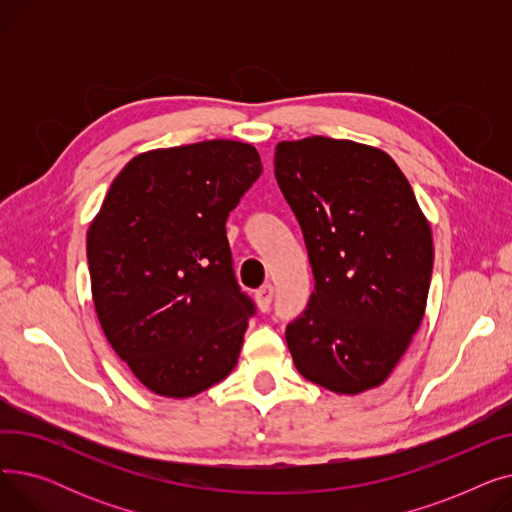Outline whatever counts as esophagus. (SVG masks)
Listing matches in <instances>:
<instances>
[{
	"label": "esophagus",
	"mask_w": 512,
	"mask_h": 512,
	"mask_svg": "<svg viewBox=\"0 0 512 512\" xmlns=\"http://www.w3.org/2000/svg\"><path fill=\"white\" fill-rule=\"evenodd\" d=\"M272 299H274V286H272V284H265V286H261V288L255 292L257 307H259L263 313L270 311Z\"/></svg>",
	"instance_id": "1"
}]
</instances>
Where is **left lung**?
<instances>
[{
	"instance_id": "8db88e82",
	"label": "left lung",
	"mask_w": 512,
	"mask_h": 512,
	"mask_svg": "<svg viewBox=\"0 0 512 512\" xmlns=\"http://www.w3.org/2000/svg\"><path fill=\"white\" fill-rule=\"evenodd\" d=\"M280 191L303 230L315 292L288 324L299 373L338 394L386 382L417 332L432 230L396 161L355 141H282Z\"/></svg>"
}]
</instances>
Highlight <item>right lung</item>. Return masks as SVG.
<instances>
[{
  "label": "right lung",
  "mask_w": 512,
  "mask_h": 512,
  "mask_svg": "<svg viewBox=\"0 0 512 512\" xmlns=\"http://www.w3.org/2000/svg\"><path fill=\"white\" fill-rule=\"evenodd\" d=\"M263 166L253 145L203 141L132 157L87 232L99 324L151 392L195 396L234 369L255 305L226 220Z\"/></svg>",
  "instance_id": "1"
}]
</instances>
